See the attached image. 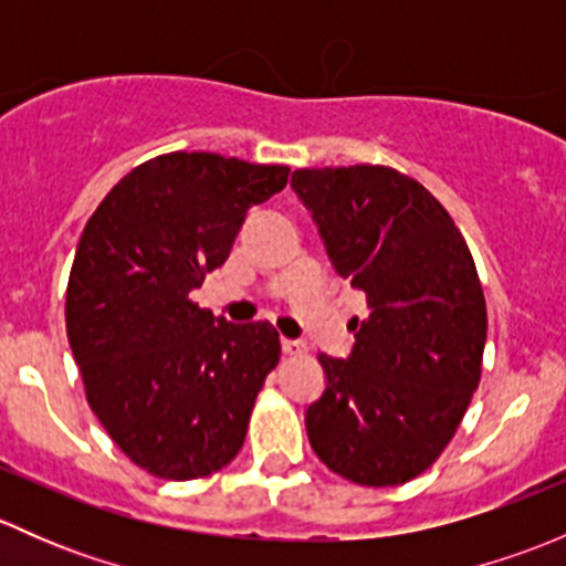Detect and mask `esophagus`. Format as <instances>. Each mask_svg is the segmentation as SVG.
Instances as JSON below:
<instances>
[{
	"instance_id": "esophagus-1",
	"label": "esophagus",
	"mask_w": 566,
	"mask_h": 566,
	"mask_svg": "<svg viewBox=\"0 0 566 566\" xmlns=\"http://www.w3.org/2000/svg\"><path fill=\"white\" fill-rule=\"evenodd\" d=\"M282 350H284V356H304L306 345L298 339H282Z\"/></svg>"
}]
</instances>
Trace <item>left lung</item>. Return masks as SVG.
Segmentation results:
<instances>
[{"mask_svg": "<svg viewBox=\"0 0 566 566\" xmlns=\"http://www.w3.org/2000/svg\"><path fill=\"white\" fill-rule=\"evenodd\" d=\"M336 273L367 295L347 358L319 353L325 391L306 432L325 465L364 488L424 473L471 405L488 306L465 238L413 177L380 164L298 169Z\"/></svg>", "mask_w": 566, "mask_h": 566, "instance_id": "obj_1", "label": "left lung"}]
</instances>
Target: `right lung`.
Listing matches in <instances>:
<instances>
[{
    "mask_svg": "<svg viewBox=\"0 0 566 566\" xmlns=\"http://www.w3.org/2000/svg\"><path fill=\"white\" fill-rule=\"evenodd\" d=\"M287 167L164 153L130 169L90 216L65 325L87 402L125 458L172 482L221 471L279 364L271 323L232 325L191 301L230 256L247 210Z\"/></svg>",
    "mask_w": 566,
    "mask_h": 566,
    "instance_id": "obj_1",
    "label": "right lung"
}]
</instances>
